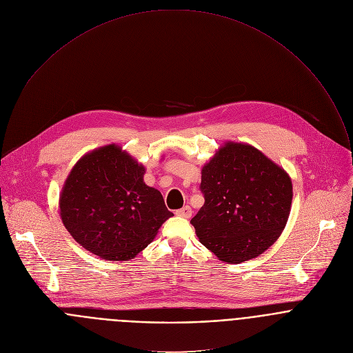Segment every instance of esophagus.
<instances>
[{"mask_svg": "<svg viewBox=\"0 0 353 353\" xmlns=\"http://www.w3.org/2000/svg\"><path fill=\"white\" fill-rule=\"evenodd\" d=\"M175 214H176L178 216H182V218H190V216H192V208H190L189 205H185L183 208L178 210Z\"/></svg>", "mask_w": 353, "mask_h": 353, "instance_id": "1", "label": "esophagus"}]
</instances>
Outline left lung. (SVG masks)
<instances>
[{
	"instance_id": "obj_1",
	"label": "left lung",
	"mask_w": 353,
	"mask_h": 353,
	"mask_svg": "<svg viewBox=\"0 0 353 353\" xmlns=\"http://www.w3.org/2000/svg\"><path fill=\"white\" fill-rule=\"evenodd\" d=\"M204 205L192 218L200 243L221 261L240 263L283 232L292 200L288 174L247 143L226 142L201 170Z\"/></svg>"
}]
</instances>
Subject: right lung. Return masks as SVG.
I'll use <instances>...</instances> for the list:
<instances>
[{
	"label": "right lung",
	"instance_id": "right-lung-1",
	"mask_svg": "<svg viewBox=\"0 0 353 353\" xmlns=\"http://www.w3.org/2000/svg\"><path fill=\"white\" fill-rule=\"evenodd\" d=\"M145 167L117 145L87 153L70 171L59 200L73 239L110 261L137 256L174 214L143 182Z\"/></svg>",
	"mask_w": 353,
	"mask_h": 353
}]
</instances>
